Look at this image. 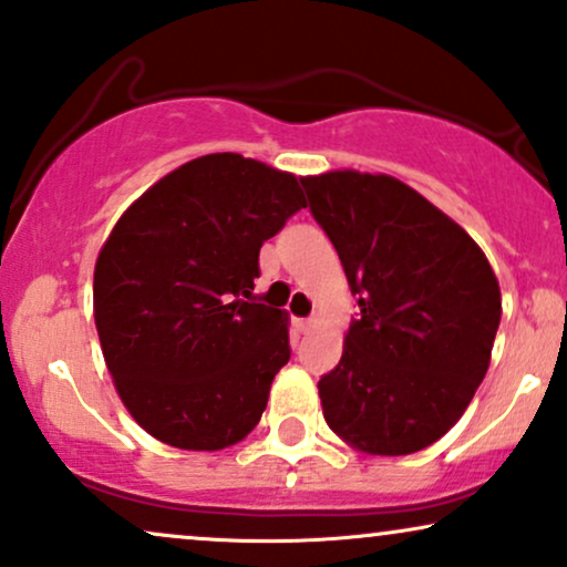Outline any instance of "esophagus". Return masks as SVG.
I'll list each match as a JSON object with an SVG mask.
<instances>
[{"mask_svg": "<svg viewBox=\"0 0 567 567\" xmlns=\"http://www.w3.org/2000/svg\"><path fill=\"white\" fill-rule=\"evenodd\" d=\"M293 326H297V330H299V333H307V330H312V326H315V320H312V318H299L297 322H293Z\"/></svg>", "mask_w": 567, "mask_h": 567, "instance_id": "obj_1", "label": "esophagus"}]
</instances>
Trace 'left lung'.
Returning a JSON list of instances; mask_svg holds the SVG:
<instances>
[{"mask_svg":"<svg viewBox=\"0 0 567 567\" xmlns=\"http://www.w3.org/2000/svg\"><path fill=\"white\" fill-rule=\"evenodd\" d=\"M301 187L359 297L341 362L318 382L328 427L372 455L422 451L487 374L497 278L455 220L393 176L330 172Z\"/></svg>","mask_w":567,"mask_h":567,"instance_id":"obj_1","label":"left lung"}]
</instances>
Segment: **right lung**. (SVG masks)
<instances>
[{
    "instance_id": "1",
    "label": "right lung",
    "mask_w": 567,
    "mask_h": 567,
    "mask_svg": "<svg viewBox=\"0 0 567 567\" xmlns=\"http://www.w3.org/2000/svg\"><path fill=\"white\" fill-rule=\"evenodd\" d=\"M301 208L293 174L213 153L116 220L95 262V328L120 399L161 443L220 451L260 422L291 347L286 315L252 297L257 260Z\"/></svg>"
}]
</instances>
